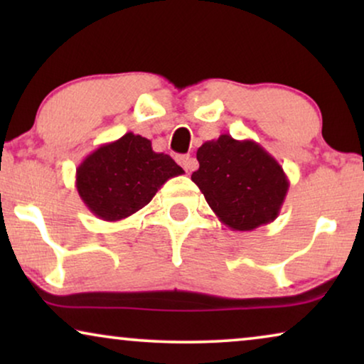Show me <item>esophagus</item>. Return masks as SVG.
Instances as JSON below:
<instances>
[{
  "label": "esophagus",
  "mask_w": 364,
  "mask_h": 364,
  "mask_svg": "<svg viewBox=\"0 0 364 364\" xmlns=\"http://www.w3.org/2000/svg\"><path fill=\"white\" fill-rule=\"evenodd\" d=\"M178 161V164H181V166L186 168L187 172H191V171H196L197 168V161L193 157H191V156H181L177 159Z\"/></svg>",
  "instance_id": "esophagus-1"
}]
</instances>
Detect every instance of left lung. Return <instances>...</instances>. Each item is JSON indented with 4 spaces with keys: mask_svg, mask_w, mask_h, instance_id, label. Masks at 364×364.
Listing matches in <instances>:
<instances>
[{
    "mask_svg": "<svg viewBox=\"0 0 364 364\" xmlns=\"http://www.w3.org/2000/svg\"><path fill=\"white\" fill-rule=\"evenodd\" d=\"M197 161L192 181L223 225L248 232L278 217L290 182L260 144L222 134L198 147Z\"/></svg>",
    "mask_w": 364,
    "mask_h": 364,
    "instance_id": "8db88e82",
    "label": "left lung"
}]
</instances>
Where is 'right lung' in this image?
Wrapping results in <instances>:
<instances>
[{"instance_id":"right-lung-1","label":"right lung","mask_w":364,"mask_h":364,"mask_svg":"<svg viewBox=\"0 0 364 364\" xmlns=\"http://www.w3.org/2000/svg\"><path fill=\"white\" fill-rule=\"evenodd\" d=\"M182 173L171 156L152 151L149 139L127 132L84 159L76 168V187L94 215L119 222L146 207L168 178Z\"/></svg>"}]
</instances>
